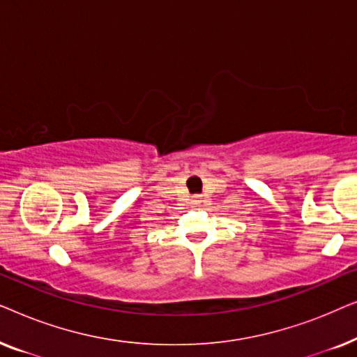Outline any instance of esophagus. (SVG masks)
Returning a JSON list of instances; mask_svg holds the SVG:
<instances>
[{
  "mask_svg": "<svg viewBox=\"0 0 357 357\" xmlns=\"http://www.w3.org/2000/svg\"><path fill=\"white\" fill-rule=\"evenodd\" d=\"M192 202H193V204H199L202 203V197H193Z\"/></svg>",
  "mask_w": 357,
  "mask_h": 357,
  "instance_id": "esophagus-1",
  "label": "esophagus"
}]
</instances>
